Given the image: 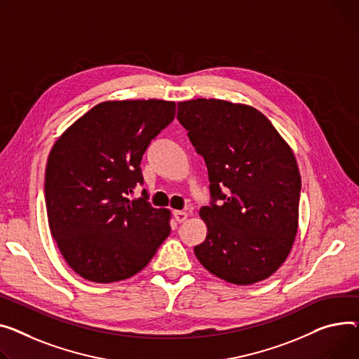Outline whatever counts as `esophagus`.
<instances>
[{
	"label": "esophagus",
	"instance_id": "34e87169",
	"mask_svg": "<svg viewBox=\"0 0 359 359\" xmlns=\"http://www.w3.org/2000/svg\"><path fill=\"white\" fill-rule=\"evenodd\" d=\"M173 217H175V219H176L179 224H182V222H184V221L187 219L189 213L184 212V210H175V212H173Z\"/></svg>",
	"mask_w": 359,
	"mask_h": 359
}]
</instances>
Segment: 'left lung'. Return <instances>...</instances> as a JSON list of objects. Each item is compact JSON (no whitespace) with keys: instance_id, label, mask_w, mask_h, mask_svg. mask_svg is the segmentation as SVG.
I'll return each mask as SVG.
<instances>
[{"instance_id":"1","label":"left lung","mask_w":359,"mask_h":359,"mask_svg":"<svg viewBox=\"0 0 359 359\" xmlns=\"http://www.w3.org/2000/svg\"><path fill=\"white\" fill-rule=\"evenodd\" d=\"M177 119L205 158L213 198L199 210L208 232L195 255L232 284L269 278L290 254L299 228L302 180L292 147L245 104L182 101Z\"/></svg>"}]
</instances>
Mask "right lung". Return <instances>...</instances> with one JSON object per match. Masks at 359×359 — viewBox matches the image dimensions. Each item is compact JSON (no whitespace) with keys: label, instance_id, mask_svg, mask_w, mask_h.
Segmentation results:
<instances>
[{"label":"right lung","instance_id":"1","mask_svg":"<svg viewBox=\"0 0 359 359\" xmlns=\"http://www.w3.org/2000/svg\"><path fill=\"white\" fill-rule=\"evenodd\" d=\"M176 114L163 100L105 101L69 126L46 164L50 232L69 267L93 283L126 280L144 269L170 233L172 213L142 198L141 158Z\"/></svg>","mask_w":359,"mask_h":359}]
</instances>
